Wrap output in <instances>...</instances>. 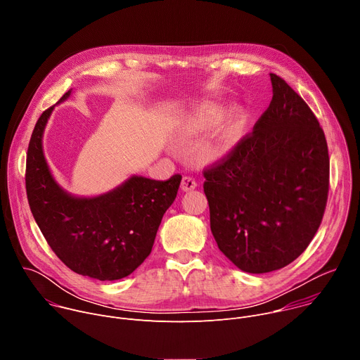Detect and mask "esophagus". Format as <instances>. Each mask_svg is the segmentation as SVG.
Listing matches in <instances>:
<instances>
[{"label":"esophagus","instance_id":"obj_1","mask_svg":"<svg viewBox=\"0 0 360 360\" xmlns=\"http://www.w3.org/2000/svg\"><path fill=\"white\" fill-rule=\"evenodd\" d=\"M196 185H198V184H196V181H195L192 176L186 175V176L182 178V182H181L182 191H192V189L196 188Z\"/></svg>","mask_w":360,"mask_h":360}]
</instances>
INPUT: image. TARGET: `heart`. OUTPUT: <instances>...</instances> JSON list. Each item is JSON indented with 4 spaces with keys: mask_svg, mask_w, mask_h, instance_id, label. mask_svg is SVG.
<instances>
[{
    "mask_svg": "<svg viewBox=\"0 0 360 360\" xmlns=\"http://www.w3.org/2000/svg\"><path fill=\"white\" fill-rule=\"evenodd\" d=\"M246 124V114L242 108H232L224 115V108L208 104L199 108L185 125L189 134H205L214 129L207 142V153L211 158H219L231 152L242 138Z\"/></svg>",
    "mask_w": 360,
    "mask_h": 360,
    "instance_id": "b5f03b06",
    "label": "heart"
}]
</instances>
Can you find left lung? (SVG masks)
Here are the masks:
<instances>
[{
  "instance_id": "8db88e82",
  "label": "left lung",
  "mask_w": 360,
  "mask_h": 360,
  "mask_svg": "<svg viewBox=\"0 0 360 360\" xmlns=\"http://www.w3.org/2000/svg\"><path fill=\"white\" fill-rule=\"evenodd\" d=\"M268 110L238 145L203 168L211 231L239 269H281L309 246L329 192L325 132L309 105L271 74Z\"/></svg>"
}]
</instances>
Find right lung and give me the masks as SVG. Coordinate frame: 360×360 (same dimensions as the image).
I'll return each instance as SVG.
<instances>
[{
	"label": "right lung",
	"mask_w": 360,
	"mask_h": 360,
	"mask_svg": "<svg viewBox=\"0 0 360 360\" xmlns=\"http://www.w3.org/2000/svg\"><path fill=\"white\" fill-rule=\"evenodd\" d=\"M51 112L53 107L41 114L28 143L25 188L32 217L71 271L98 281L122 279L148 258L182 175L167 181L132 176L105 195L74 198L57 185L44 158L42 132Z\"/></svg>",
	"instance_id": "obj_1"
}]
</instances>
